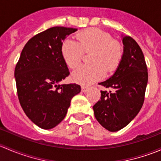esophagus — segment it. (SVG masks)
<instances>
[{
	"label": "esophagus",
	"instance_id": "obj_1",
	"mask_svg": "<svg viewBox=\"0 0 161 161\" xmlns=\"http://www.w3.org/2000/svg\"><path fill=\"white\" fill-rule=\"evenodd\" d=\"M81 89H82V91L83 92H86L87 90H88V87L87 86H81Z\"/></svg>",
	"mask_w": 161,
	"mask_h": 161
}]
</instances>
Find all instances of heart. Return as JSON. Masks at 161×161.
<instances>
[{
    "label": "heart",
    "mask_w": 161,
    "mask_h": 161,
    "mask_svg": "<svg viewBox=\"0 0 161 161\" xmlns=\"http://www.w3.org/2000/svg\"><path fill=\"white\" fill-rule=\"evenodd\" d=\"M77 42L66 39L61 44V52L64 62L71 69L77 67L82 61L83 52H90L91 63L79 66L72 73L75 82L89 85L101 79L106 71L114 72L119 66L124 49L118 40H113L111 34L96 28L78 32Z\"/></svg>",
    "instance_id": "1"
}]
</instances>
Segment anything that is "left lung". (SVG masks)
<instances>
[{"instance_id":"obj_1","label":"left lung","mask_w":161,"mask_h":161,"mask_svg":"<svg viewBox=\"0 0 161 161\" xmlns=\"http://www.w3.org/2000/svg\"><path fill=\"white\" fill-rule=\"evenodd\" d=\"M124 54L114 74L99 83L110 91H100L95 103L94 115L110 131L121 130L129 124L142 108L148 82V71L143 53L137 42L123 36Z\"/></svg>"}]
</instances>
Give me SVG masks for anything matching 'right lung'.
Returning a JSON list of instances; mask_svg holds the SVG:
<instances>
[{
  "label": "right lung",
  "instance_id": "add662e5",
  "mask_svg": "<svg viewBox=\"0 0 161 161\" xmlns=\"http://www.w3.org/2000/svg\"><path fill=\"white\" fill-rule=\"evenodd\" d=\"M77 29L55 26L30 39L14 69L16 88L25 114L43 129L64 118L71 100L81 91L75 83L61 84L69 71L61 52L63 40Z\"/></svg>",
  "mask_w": 161,
  "mask_h": 161
}]
</instances>
